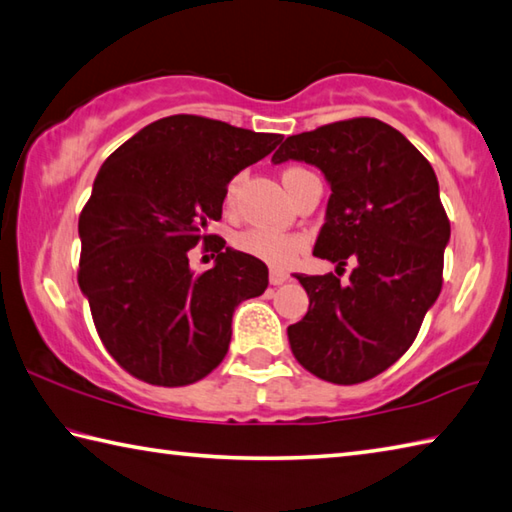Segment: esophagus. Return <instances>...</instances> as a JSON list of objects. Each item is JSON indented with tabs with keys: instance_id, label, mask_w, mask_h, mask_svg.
<instances>
[{
	"instance_id": "esophagus-1",
	"label": "esophagus",
	"mask_w": 512,
	"mask_h": 512,
	"mask_svg": "<svg viewBox=\"0 0 512 512\" xmlns=\"http://www.w3.org/2000/svg\"><path fill=\"white\" fill-rule=\"evenodd\" d=\"M268 280H271L273 286H282L288 280V273L282 271V268H271V277Z\"/></svg>"
}]
</instances>
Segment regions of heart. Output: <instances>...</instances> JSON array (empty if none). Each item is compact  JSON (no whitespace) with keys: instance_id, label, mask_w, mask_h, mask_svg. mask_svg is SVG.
Wrapping results in <instances>:
<instances>
[{"instance_id":"heart-1","label":"heart","mask_w":512,"mask_h":512,"mask_svg":"<svg viewBox=\"0 0 512 512\" xmlns=\"http://www.w3.org/2000/svg\"><path fill=\"white\" fill-rule=\"evenodd\" d=\"M295 172H302V170L300 167H288L284 176H291ZM232 190H235V183L228 188V197H232ZM237 246L244 250V253L264 259V262L286 266L302 253L304 239L300 235H282V232H273L264 228H250L237 237Z\"/></svg>"}]
</instances>
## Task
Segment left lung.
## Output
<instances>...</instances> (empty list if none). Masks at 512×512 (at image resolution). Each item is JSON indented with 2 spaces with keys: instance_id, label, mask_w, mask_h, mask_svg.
Returning <instances> with one entry per match:
<instances>
[{
  "instance_id": "8db88e82",
  "label": "left lung",
  "mask_w": 512,
  "mask_h": 512,
  "mask_svg": "<svg viewBox=\"0 0 512 512\" xmlns=\"http://www.w3.org/2000/svg\"><path fill=\"white\" fill-rule=\"evenodd\" d=\"M304 161L324 174L331 197L313 255L356 264L340 277H295L309 311L288 327L297 362L322 380L362 383L410 349L441 293L450 221L425 156L376 118L340 120L288 136L273 163ZM336 268V271H338Z\"/></svg>"
}]
</instances>
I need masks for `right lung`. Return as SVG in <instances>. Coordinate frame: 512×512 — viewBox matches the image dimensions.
<instances>
[{"mask_svg":"<svg viewBox=\"0 0 512 512\" xmlns=\"http://www.w3.org/2000/svg\"><path fill=\"white\" fill-rule=\"evenodd\" d=\"M282 134L176 114L154 120L102 163L78 221V284L102 345L150 385L181 387L208 376L228 353L232 313L268 286V268L208 235L226 185L262 161ZM218 253L194 276L187 250Z\"/></svg>","mask_w":512,"mask_h":512,"instance_id":"right-lung-1","label":"right lung"}]
</instances>
